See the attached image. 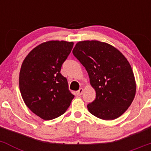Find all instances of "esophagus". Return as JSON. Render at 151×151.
<instances>
[{"label":"esophagus","instance_id":"34e87169","mask_svg":"<svg viewBox=\"0 0 151 151\" xmlns=\"http://www.w3.org/2000/svg\"><path fill=\"white\" fill-rule=\"evenodd\" d=\"M83 91H84V89H83V88H80V89L77 91V93H77V96H81V95L83 93Z\"/></svg>","mask_w":151,"mask_h":151}]
</instances>
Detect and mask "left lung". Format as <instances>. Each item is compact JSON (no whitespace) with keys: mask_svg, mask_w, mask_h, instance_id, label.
<instances>
[{"mask_svg":"<svg viewBox=\"0 0 151 151\" xmlns=\"http://www.w3.org/2000/svg\"><path fill=\"white\" fill-rule=\"evenodd\" d=\"M85 67L96 99L87 105L103 120L121 116L131 106L136 91L134 74L127 59L111 45L98 40L79 41L72 50Z\"/></svg>","mask_w":151,"mask_h":151,"instance_id":"8db88e82","label":"left lung"}]
</instances>
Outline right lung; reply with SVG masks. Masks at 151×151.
Here are the masks:
<instances>
[{
    "mask_svg": "<svg viewBox=\"0 0 151 151\" xmlns=\"http://www.w3.org/2000/svg\"><path fill=\"white\" fill-rule=\"evenodd\" d=\"M73 45V42L47 41L31 50L22 63L19 74L22 98L31 111L44 120L62 115L74 97L60 73Z\"/></svg>",
    "mask_w": 151,
    "mask_h": 151,
    "instance_id": "1",
    "label": "right lung"
}]
</instances>
